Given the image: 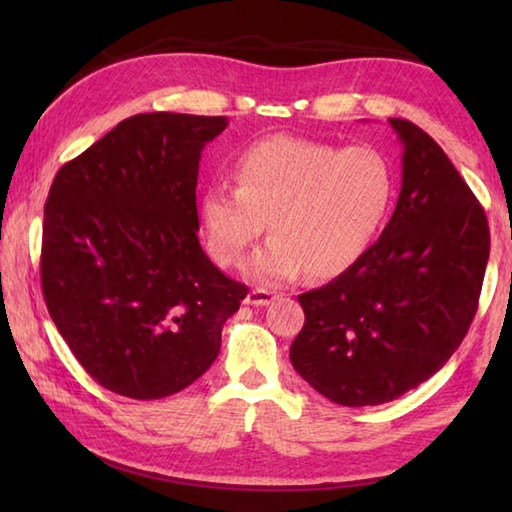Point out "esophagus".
I'll use <instances>...</instances> for the list:
<instances>
[{"label": "esophagus", "instance_id": "1", "mask_svg": "<svg viewBox=\"0 0 512 512\" xmlns=\"http://www.w3.org/2000/svg\"><path fill=\"white\" fill-rule=\"evenodd\" d=\"M273 300H275V293H273V291H268V289H253V291H248L246 305L266 307V305H271Z\"/></svg>", "mask_w": 512, "mask_h": 512}]
</instances>
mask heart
Masks as SVG:
<instances>
[{"label": "heart", "mask_w": 512, "mask_h": 512, "mask_svg": "<svg viewBox=\"0 0 512 512\" xmlns=\"http://www.w3.org/2000/svg\"><path fill=\"white\" fill-rule=\"evenodd\" d=\"M235 185L212 183L198 201L205 244L237 266L264 235L248 271L259 282L334 277L366 253L391 212L395 169L370 144L341 146L275 135L239 155Z\"/></svg>", "instance_id": "obj_1"}]
</instances>
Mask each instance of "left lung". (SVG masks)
Returning a JSON list of instances; mask_svg holds the SVG:
<instances>
[{
  "label": "left lung",
  "instance_id": "8db88e82",
  "mask_svg": "<svg viewBox=\"0 0 512 512\" xmlns=\"http://www.w3.org/2000/svg\"><path fill=\"white\" fill-rule=\"evenodd\" d=\"M402 189L381 237L348 271L298 296L291 363L327 400L377 406L436 375L465 339L490 255L483 207L431 137L388 119Z\"/></svg>",
  "mask_w": 512,
  "mask_h": 512
}]
</instances>
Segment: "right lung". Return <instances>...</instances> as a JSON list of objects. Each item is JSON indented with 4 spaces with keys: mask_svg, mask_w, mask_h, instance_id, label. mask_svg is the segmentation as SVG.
I'll list each match as a JSON object with an SVG mask.
<instances>
[{
    "mask_svg": "<svg viewBox=\"0 0 512 512\" xmlns=\"http://www.w3.org/2000/svg\"><path fill=\"white\" fill-rule=\"evenodd\" d=\"M225 117L146 112L56 173L42 293L69 350L108 391L160 400L212 366L248 287L198 244L196 183Z\"/></svg>",
    "mask_w": 512,
    "mask_h": 512,
    "instance_id": "obj_1",
    "label": "right lung"
}]
</instances>
